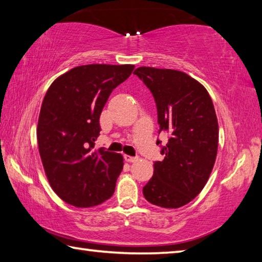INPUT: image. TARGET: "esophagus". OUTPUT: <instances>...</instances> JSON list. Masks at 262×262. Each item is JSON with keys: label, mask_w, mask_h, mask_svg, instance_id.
<instances>
[{"label": "esophagus", "mask_w": 262, "mask_h": 262, "mask_svg": "<svg viewBox=\"0 0 262 262\" xmlns=\"http://www.w3.org/2000/svg\"><path fill=\"white\" fill-rule=\"evenodd\" d=\"M125 160L127 161V163H134V161L137 160V158H135V157H130V156H125Z\"/></svg>", "instance_id": "1"}]
</instances>
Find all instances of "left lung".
Segmentation results:
<instances>
[{
	"instance_id": "obj_1",
	"label": "left lung",
	"mask_w": 262,
	"mask_h": 262,
	"mask_svg": "<svg viewBox=\"0 0 262 262\" xmlns=\"http://www.w3.org/2000/svg\"><path fill=\"white\" fill-rule=\"evenodd\" d=\"M134 74L151 90L159 133L168 135L164 160L155 163L143 194L156 206L179 208L202 191L215 163L219 125L212 98L201 82L181 71L141 66Z\"/></svg>"
}]
</instances>
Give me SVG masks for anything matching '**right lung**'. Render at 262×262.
I'll return each mask as SVG.
<instances>
[{
    "label": "right lung",
    "instance_id": "obj_1",
    "mask_svg": "<svg viewBox=\"0 0 262 262\" xmlns=\"http://www.w3.org/2000/svg\"><path fill=\"white\" fill-rule=\"evenodd\" d=\"M134 68L129 64L77 66L47 90L37 121V144L49 184L70 205L96 206L115 192L122 156L94 150V145L108 96Z\"/></svg>",
    "mask_w": 262,
    "mask_h": 262
}]
</instances>
